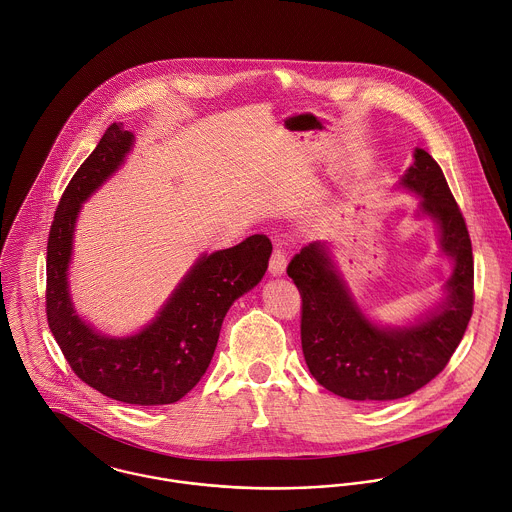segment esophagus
Listing matches in <instances>:
<instances>
[{"label":"esophagus","instance_id":"esophagus-1","mask_svg":"<svg viewBox=\"0 0 512 512\" xmlns=\"http://www.w3.org/2000/svg\"><path fill=\"white\" fill-rule=\"evenodd\" d=\"M285 269H287V253L283 247H275L273 255L269 259V271L273 275H283Z\"/></svg>","mask_w":512,"mask_h":512}]
</instances>
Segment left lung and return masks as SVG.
<instances>
[{
    "label": "left lung",
    "mask_w": 512,
    "mask_h": 512,
    "mask_svg": "<svg viewBox=\"0 0 512 512\" xmlns=\"http://www.w3.org/2000/svg\"><path fill=\"white\" fill-rule=\"evenodd\" d=\"M402 186L421 194V211L441 227V249L455 259L445 307L409 328H378L348 295L324 243L297 253L287 275L301 293V342L308 370L332 394L356 402H388L431 382L459 346L475 305V267L465 217L443 170L425 150Z\"/></svg>",
    "instance_id": "1"
}]
</instances>
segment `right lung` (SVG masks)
I'll list each match as a JSON object with an SVG mask.
<instances>
[{
  "instance_id": "add662e5",
  "label": "right lung",
  "mask_w": 512,
  "mask_h": 512,
  "mask_svg": "<svg viewBox=\"0 0 512 512\" xmlns=\"http://www.w3.org/2000/svg\"><path fill=\"white\" fill-rule=\"evenodd\" d=\"M130 144L132 134L122 124H110L65 188L47 241L45 310L65 360L87 386L124 404L166 406L204 376L225 312L263 279L273 245L257 233L204 255L140 334L108 338L89 328L75 314L67 287L73 227L81 204L122 164Z\"/></svg>"
}]
</instances>
